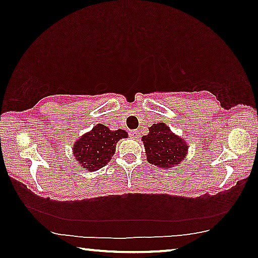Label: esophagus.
Returning a JSON list of instances; mask_svg holds the SVG:
<instances>
[{
	"instance_id": "esophagus-1",
	"label": "esophagus",
	"mask_w": 258,
	"mask_h": 258,
	"mask_svg": "<svg viewBox=\"0 0 258 258\" xmlns=\"http://www.w3.org/2000/svg\"><path fill=\"white\" fill-rule=\"evenodd\" d=\"M139 135H140V133L138 132V131H131V132H130V137L131 138H138L139 137Z\"/></svg>"
}]
</instances>
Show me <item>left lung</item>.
I'll return each mask as SVG.
<instances>
[{
  "instance_id": "obj_1",
  "label": "left lung",
  "mask_w": 258,
  "mask_h": 258,
  "mask_svg": "<svg viewBox=\"0 0 258 258\" xmlns=\"http://www.w3.org/2000/svg\"><path fill=\"white\" fill-rule=\"evenodd\" d=\"M142 138L148 161L161 168L180 164L187 151V143L171 132L164 123L154 124Z\"/></svg>"
}]
</instances>
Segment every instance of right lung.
I'll list each match as a JSON object with an SVG mask.
<instances>
[{
    "label": "right lung",
    "instance_id": "obj_1",
    "mask_svg": "<svg viewBox=\"0 0 258 258\" xmlns=\"http://www.w3.org/2000/svg\"><path fill=\"white\" fill-rule=\"evenodd\" d=\"M124 138H127L124 130L111 132L107 126L98 124L91 132L78 139L74 146V156L84 168L98 171L107 165L115 154L117 141Z\"/></svg>",
    "mask_w": 258,
    "mask_h": 258
}]
</instances>
